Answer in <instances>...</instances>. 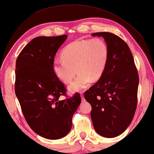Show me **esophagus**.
Here are the masks:
<instances>
[{
  "label": "esophagus",
  "mask_w": 154,
  "mask_h": 154,
  "mask_svg": "<svg viewBox=\"0 0 154 154\" xmlns=\"http://www.w3.org/2000/svg\"><path fill=\"white\" fill-rule=\"evenodd\" d=\"M80 96H81V98H82V102L85 101V100H84V95H83V94H82V93H81V95H80Z\"/></svg>",
  "instance_id": "34e87169"
}]
</instances>
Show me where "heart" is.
<instances>
[{"label":"heart","instance_id":"1","mask_svg":"<svg viewBox=\"0 0 154 154\" xmlns=\"http://www.w3.org/2000/svg\"><path fill=\"white\" fill-rule=\"evenodd\" d=\"M63 59H54L53 70L65 84L72 82L77 72L79 75L69 86L70 92L81 91L91 82L99 79L105 72L109 60V49L103 39L96 38L77 40L66 45L63 49Z\"/></svg>","mask_w":154,"mask_h":154}]
</instances>
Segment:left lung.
<instances>
[{
  "instance_id": "obj_1",
  "label": "left lung",
  "mask_w": 154,
  "mask_h": 154,
  "mask_svg": "<svg viewBox=\"0 0 154 154\" xmlns=\"http://www.w3.org/2000/svg\"><path fill=\"white\" fill-rule=\"evenodd\" d=\"M91 35L105 39L109 56L103 75L84 93V98L91 105L95 131L103 137H114L123 133L133 120L139 76L133 54L122 39L109 32Z\"/></svg>"
}]
</instances>
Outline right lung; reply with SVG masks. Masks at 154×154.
<instances>
[{
	"instance_id": "1",
	"label": "right lung",
	"mask_w": 154,
	"mask_h": 154,
	"mask_svg": "<svg viewBox=\"0 0 154 154\" xmlns=\"http://www.w3.org/2000/svg\"><path fill=\"white\" fill-rule=\"evenodd\" d=\"M68 38L37 37L19 54L15 68V94L26 121L35 133L49 140L65 137L81 103L79 94L60 100L66 89L53 70L58 49Z\"/></svg>"
}]
</instances>
